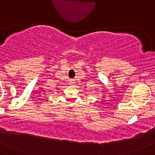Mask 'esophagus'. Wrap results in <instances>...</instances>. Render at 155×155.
Segmentation results:
<instances>
[{"mask_svg":"<svg viewBox=\"0 0 155 155\" xmlns=\"http://www.w3.org/2000/svg\"><path fill=\"white\" fill-rule=\"evenodd\" d=\"M70 83H71V84H74V81H72V80H71V81H70Z\"/></svg>","mask_w":155,"mask_h":155,"instance_id":"34e87169","label":"esophagus"}]
</instances>
